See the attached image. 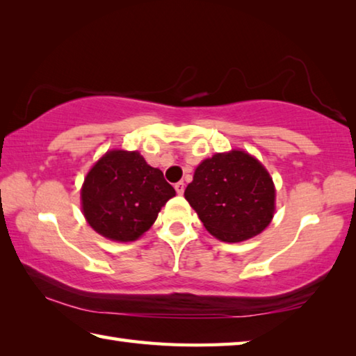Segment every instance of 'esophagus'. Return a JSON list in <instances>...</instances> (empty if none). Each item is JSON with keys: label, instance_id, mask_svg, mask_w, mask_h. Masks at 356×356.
<instances>
[{"label": "esophagus", "instance_id": "esophagus-1", "mask_svg": "<svg viewBox=\"0 0 356 356\" xmlns=\"http://www.w3.org/2000/svg\"><path fill=\"white\" fill-rule=\"evenodd\" d=\"M174 188H176L177 195H184V191H185V184H184V182H177L176 185H174Z\"/></svg>", "mask_w": 356, "mask_h": 356}]
</instances>
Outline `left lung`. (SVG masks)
<instances>
[{
  "label": "left lung",
  "mask_w": 356,
  "mask_h": 356,
  "mask_svg": "<svg viewBox=\"0 0 356 356\" xmlns=\"http://www.w3.org/2000/svg\"><path fill=\"white\" fill-rule=\"evenodd\" d=\"M185 199L204 227L225 243L260 234L274 216L275 190L264 166L244 151L216 154L204 160Z\"/></svg>",
  "instance_id": "left-lung-1"
}]
</instances>
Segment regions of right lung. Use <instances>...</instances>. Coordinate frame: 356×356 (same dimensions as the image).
<instances>
[{
  "label": "right lung",
  "instance_id": "obj_1",
  "mask_svg": "<svg viewBox=\"0 0 356 356\" xmlns=\"http://www.w3.org/2000/svg\"><path fill=\"white\" fill-rule=\"evenodd\" d=\"M172 196L176 190L163 172L135 151L107 152L88 171L81 191L88 224L108 240L124 243L149 230Z\"/></svg>",
  "mask_w": 356,
  "mask_h": 356
}]
</instances>
